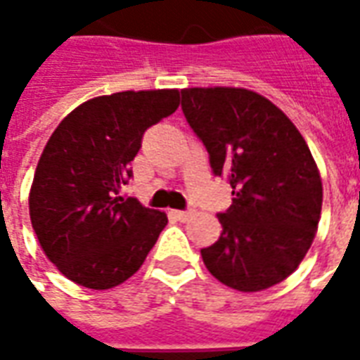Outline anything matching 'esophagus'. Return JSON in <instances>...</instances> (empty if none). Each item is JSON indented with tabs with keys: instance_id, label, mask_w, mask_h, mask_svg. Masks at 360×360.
I'll list each match as a JSON object with an SVG mask.
<instances>
[{
	"instance_id": "1",
	"label": "esophagus",
	"mask_w": 360,
	"mask_h": 360,
	"mask_svg": "<svg viewBox=\"0 0 360 360\" xmlns=\"http://www.w3.org/2000/svg\"><path fill=\"white\" fill-rule=\"evenodd\" d=\"M169 214H172L173 218L177 219V221H187V219L191 218V212L187 210H172Z\"/></svg>"
}]
</instances>
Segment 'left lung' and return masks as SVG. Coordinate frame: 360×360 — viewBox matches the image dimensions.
<instances>
[{"label":"left lung","instance_id":"1","mask_svg":"<svg viewBox=\"0 0 360 360\" xmlns=\"http://www.w3.org/2000/svg\"><path fill=\"white\" fill-rule=\"evenodd\" d=\"M181 108L214 175L233 188V204L219 214L224 231L200 250L204 264L245 293L283 281L309 252L322 210V179L302 134L247 89H185Z\"/></svg>","mask_w":360,"mask_h":360}]
</instances>
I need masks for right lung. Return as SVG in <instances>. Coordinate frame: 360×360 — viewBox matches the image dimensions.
Segmentation results:
<instances>
[{"mask_svg":"<svg viewBox=\"0 0 360 360\" xmlns=\"http://www.w3.org/2000/svg\"><path fill=\"white\" fill-rule=\"evenodd\" d=\"M177 108L179 90H127L81 103L53 131L28 210L44 255L65 278L110 289L146 260L167 216L119 191L133 175L144 131Z\"/></svg>","mask_w":360,"mask_h":360,"instance_id":"1","label":"right lung"}]
</instances>
